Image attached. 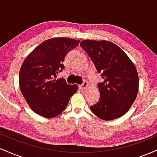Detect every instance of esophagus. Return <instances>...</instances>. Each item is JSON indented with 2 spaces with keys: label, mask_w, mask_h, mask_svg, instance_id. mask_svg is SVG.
Masks as SVG:
<instances>
[{
  "label": "esophagus",
  "mask_w": 157,
  "mask_h": 157,
  "mask_svg": "<svg viewBox=\"0 0 157 157\" xmlns=\"http://www.w3.org/2000/svg\"><path fill=\"white\" fill-rule=\"evenodd\" d=\"M79 87H80V89L85 90L89 87V83H88V82H86V81H84L83 83L80 85V86H79Z\"/></svg>",
  "instance_id": "esophagus-1"
}]
</instances>
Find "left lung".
<instances>
[{
  "label": "left lung",
  "instance_id": "obj_1",
  "mask_svg": "<svg viewBox=\"0 0 157 157\" xmlns=\"http://www.w3.org/2000/svg\"><path fill=\"white\" fill-rule=\"evenodd\" d=\"M87 52L104 81L97 84L100 100L91 106L99 118L112 120L123 116L134 103L139 91V77L134 63L117 45L109 40H84Z\"/></svg>",
  "mask_w": 157,
  "mask_h": 157
}]
</instances>
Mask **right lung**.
Listing matches in <instances>:
<instances>
[{"mask_svg":"<svg viewBox=\"0 0 157 157\" xmlns=\"http://www.w3.org/2000/svg\"><path fill=\"white\" fill-rule=\"evenodd\" d=\"M80 40L68 37L46 40L29 54L19 71L21 93L34 112L46 118L57 117L67 107L78 89L63 78L56 79L64 68L66 54Z\"/></svg>","mask_w":157,"mask_h":157,"instance_id":"1","label":"right lung"}]
</instances>
